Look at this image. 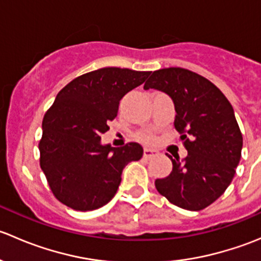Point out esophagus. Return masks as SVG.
Masks as SVG:
<instances>
[{
	"mask_svg": "<svg viewBox=\"0 0 261 261\" xmlns=\"http://www.w3.org/2000/svg\"><path fill=\"white\" fill-rule=\"evenodd\" d=\"M159 155V152L156 150H151V149H145L144 150V158L146 159H151V158H155Z\"/></svg>",
	"mask_w": 261,
	"mask_h": 261,
	"instance_id": "obj_1",
	"label": "esophagus"
}]
</instances>
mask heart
I'll return each mask as SVG.
<instances>
[{
    "label": "heart",
    "instance_id": "b5f03b06",
    "mask_svg": "<svg viewBox=\"0 0 261 261\" xmlns=\"http://www.w3.org/2000/svg\"><path fill=\"white\" fill-rule=\"evenodd\" d=\"M139 138H140L143 141H145V143H150V141H152V135L149 133H141L140 135H139Z\"/></svg>",
    "mask_w": 261,
    "mask_h": 261
}]
</instances>
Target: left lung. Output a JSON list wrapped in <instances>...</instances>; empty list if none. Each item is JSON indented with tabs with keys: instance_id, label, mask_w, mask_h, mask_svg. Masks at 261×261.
<instances>
[{
	"instance_id": "left-lung-1",
	"label": "left lung",
	"mask_w": 261,
	"mask_h": 261,
	"mask_svg": "<svg viewBox=\"0 0 261 261\" xmlns=\"http://www.w3.org/2000/svg\"><path fill=\"white\" fill-rule=\"evenodd\" d=\"M167 93L174 103V126L188 150L183 162L172 159L173 170L155 187L170 203L201 211L220 198L235 175L243 135L232 106L208 80L183 68L151 73L144 89Z\"/></svg>"
}]
</instances>
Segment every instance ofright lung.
Here are the masks:
<instances>
[{
    "instance_id": "1",
    "label": "right lung",
    "mask_w": 261,
    "mask_h": 261,
    "mask_svg": "<svg viewBox=\"0 0 261 261\" xmlns=\"http://www.w3.org/2000/svg\"><path fill=\"white\" fill-rule=\"evenodd\" d=\"M150 72L102 68L68 83L44 116L40 167L54 196L75 211L109 203L130 162L140 160L138 143L112 147L101 143L117 116L121 98L143 84Z\"/></svg>"
}]
</instances>
